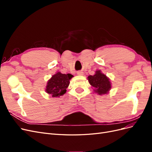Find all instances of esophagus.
<instances>
[{"label": "esophagus", "mask_w": 152, "mask_h": 152, "mask_svg": "<svg viewBox=\"0 0 152 152\" xmlns=\"http://www.w3.org/2000/svg\"><path fill=\"white\" fill-rule=\"evenodd\" d=\"M77 75H84V72H82V71L77 72Z\"/></svg>", "instance_id": "obj_1"}]
</instances>
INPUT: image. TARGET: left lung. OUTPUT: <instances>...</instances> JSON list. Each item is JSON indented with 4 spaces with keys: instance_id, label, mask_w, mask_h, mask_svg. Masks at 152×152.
I'll list each match as a JSON object with an SVG mask.
<instances>
[{
    "instance_id": "8db88e82",
    "label": "left lung",
    "mask_w": 152,
    "mask_h": 152,
    "mask_svg": "<svg viewBox=\"0 0 152 152\" xmlns=\"http://www.w3.org/2000/svg\"><path fill=\"white\" fill-rule=\"evenodd\" d=\"M87 78L89 84L94 87V91L99 95L107 94L111 89L110 81L100 70L96 71L94 75H89Z\"/></svg>"
}]
</instances>
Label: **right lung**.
Here are the masks:
<instances>
[{"mask_svg": "<svg viewBox=\"0 0 152 152\" xmlns=\"http://www.w3.org/2000/svg\"><path fill=\"white\" fill-rule=\"evenodd\" d=\"M72 77L73 75L70 73L62 74L60 72H58L48 81L45 91L53 97H58L63 95L66 93Z\"/></svg>", "mask_w": 152, "mask_h": 152, "instance_id": "obj_1", "label": "right lung"}]
</instances>
